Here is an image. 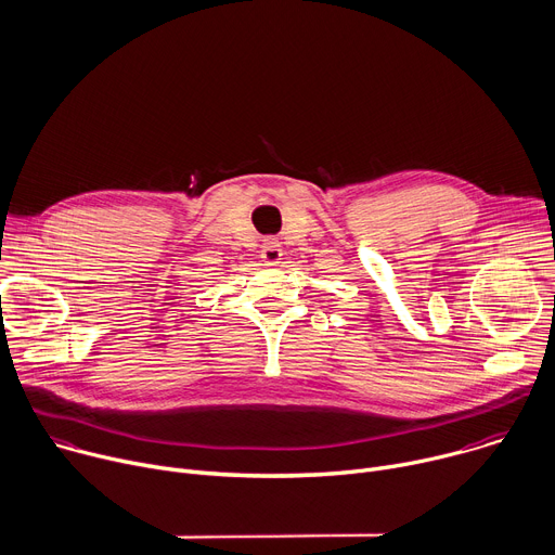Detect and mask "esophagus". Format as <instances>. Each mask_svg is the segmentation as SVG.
Instances as JSON below:
<instances>
[{"label":"esophagus","mask_w":555,"mask_h":555,"mask_svg":"<svg viewBox=\"0 0 555 555\" xmlns=\"http://www.w3.org/2000/svg\"><path fill=\"white\" fill-rule=\"evenodd\" d=\"M260 258H262V262H264L267 267L280 264V260H282V247H280V243H278L275 238H267V241L262 243Z\"/></svg>","instance_id":"1"}]
</instances>
